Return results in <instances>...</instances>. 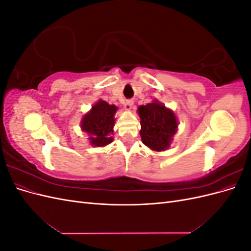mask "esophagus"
Listing matches in <instances>:
<instances>
[{
    "label": "esophagus",
    "mask_w": 251,
    "mask_h": 251,
    "mask_svg": "<svg viewBox=\"0 0 251 251\" xmlns=\"http://www.w3.org/2000/svg\"><path fill=\"white\" fill-rule=\"evenodd\" d=\"M132 105H133V100H126V101L124 102V108H125L126 110H131Z\"/></svg>",
    "instance_id": "34e87169"
}]
</instances>
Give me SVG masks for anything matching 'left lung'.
Returning <instances> with one entry per match:
<instances>
[{"label":"left lung","instance_id":"left-lung-1","mask_svg":"<svg viewBox=\"0 0 251 251\" xmlns=\"http://www.w3.org/2000/svg\"><path fill=\"white\" fill-rule=\"evenodd\" d=\"M142 142L154 151H165L177 131V118L162 103L154 101L138 108Z\"/></svg>","mask_w":251,"mask_h":251}]
</instances>
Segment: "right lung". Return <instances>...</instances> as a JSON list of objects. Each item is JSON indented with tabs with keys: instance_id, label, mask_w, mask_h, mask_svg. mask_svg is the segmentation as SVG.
Instances as JSON below:
<instances>
[{
	"instance_id": "right-lung-1",
	"label": "right lung",
	"mask_w": 251,
	"mask_h": 251,
	"mask_svg": "<svg viewBox=\"0 0 251 251\" xmlns=\"http://www.w3.org/2000/svg\"><path fill=\"white\" fill-rule=\"evenodd\" d=\"M117 108L103 100L94 104L87 115L81 120L82 131L91 135L90 140L92 146L104 147L111 143L113 138V127L115 125L114 114Z\"/></svg>"
}]
</instances>
